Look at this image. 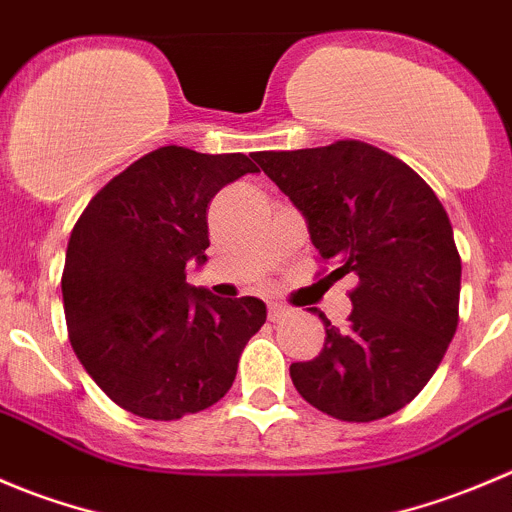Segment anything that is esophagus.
<instances>
[{
	"instance_id": "obj_1",
	"label": "esophagus",
	"mask_w": 512,
	"mask_h": 512,
	"mask_svg": "<svg viewBox=\"0 0 512 512\" xmlns=\"http://www.w3.org/2000/svg\"><path fill=\"white\" fill-rule=\"evenodd\" d=\"M291 316H293L291 308L281 306V303H271V306H268V321L281 323V321H286V318H291Z\"/></svg>"
}]
</instances>
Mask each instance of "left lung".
Here are the masks:
<instances>
[{
    "label": "left lung",
    "instance_id": "1",
    "mask_svg": "<svg viewBox=\"0 0 512 512\" xmlns=\"http://www.w3.org/2000/svg\"><path fill=\"white\" fill-rule=\"evenodd\" d=\"M263 174L306 216L333 278L356 273L346 328L326 326L313 361L291 363L296 391L348 423L411 403L458 328L460 256L433 189L401 159L363 141L258 151Z\"/></svg>",
    "mask_w": 512,
    "mask_h": 512
}]
</instances>
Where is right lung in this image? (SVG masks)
Returning a JSON list of instances; mask_svg holds the SVG:
<instances>
[{
	"instance_id": "obj_1",
	"label": "right lung",
	"mask_w": 512,
	"mask_h": 512,
	"mask_svg": "<svg viewBox=\"0 0 512 512\" xmlns=\"http://www.w3.org/2000/svg\"><path fill=\"white\" fill-rule=\"evenodd\" d=\"M256 171L246 154L161 146L114 176L74 224L62 273L69 341L124 411L179 421L234 383L266 303L189 286L186 263L206 261L211 199Z\"/></svg>"
}]
</instances>
